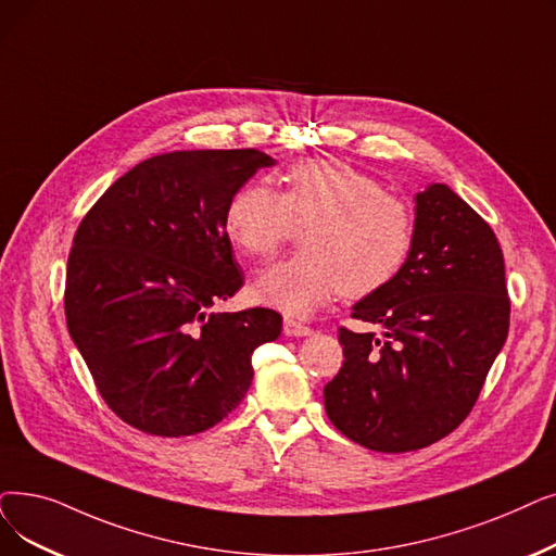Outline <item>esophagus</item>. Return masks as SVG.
Wrapping results in <instances>:
<instances>
[{
  "mask_svg": "<svg viewBox=\"0 0 556 556\" xmlns=\"http://www.w3.org/2000/svg\"><path fill=\"white\" fill-rule=\"evenodd\" d=\"M313 329L295 318H283V333L286 336H308Z\"/></svg>",
  "mask_w": 556,
  "mask_h": 556,
  "instance_id": "34e87169",
  "label": "esophagus"
}]
</instances>
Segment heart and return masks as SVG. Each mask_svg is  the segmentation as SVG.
I'll use <instances>...</instances> for the list:
<instances>
[{"mask_svg": "<svg viewBox=\"0 0 556 556\" xmlns=\"http://www.w3.org/2000/svg\"><path fill=\"white\" fill-rule=\"evenodd\" d=\"M231 243L268 261L302 229V252L254 281V295L288 316H308L338 293L366 298L389 286L414 250L416 215L404 200L350 165L300 161L277 192L240 186L225 208Z\"/></svg>", "mask_w": 556, "mask_h": 556, "instance_id": "1", "label": "heart"}]
</instances>
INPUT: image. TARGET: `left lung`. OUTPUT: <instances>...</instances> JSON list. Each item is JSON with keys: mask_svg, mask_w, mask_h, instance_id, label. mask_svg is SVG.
I'll list each match as a JSON object with an SVG mask.
<instances>
[{"mask_svg": "<svg viewBox=\"0 0 556 556\" xmlns=\"http://www.w3.org/2000/svg\"><path fill=\"white\" fill-rule=\"evenodd\" d=\"M504 256L489 223L445 184L416 195L400 275L354 304L381 327L338 329L343 368L325 386L333 427L375 452H412L462 425L509 333Z\"/></svg>", "mask_w": 556, "mask_h": 556, "instance_id": "obj_1", "label": "left lung"}]
</instances>
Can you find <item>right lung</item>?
<instances>
[{
  "label": "right lung",
  "instance_id": "obj_1",
  "mask_svg": "<svg viewBox=\"0 0 556 556\" xmlns=\"http://www.w3.org/2000/svg\"><path fill=\"white\" fill-rule=\"evenodd\" d=\"M258 150H192L138 163L72 240L65 320L100 395L152 437H192L245 397L252 354L281 333L273 308L211 313L243 286L225 208Z\"/></svg>",
  "mask_w": 556,
  "mask_h": 556
}]
</instances>
